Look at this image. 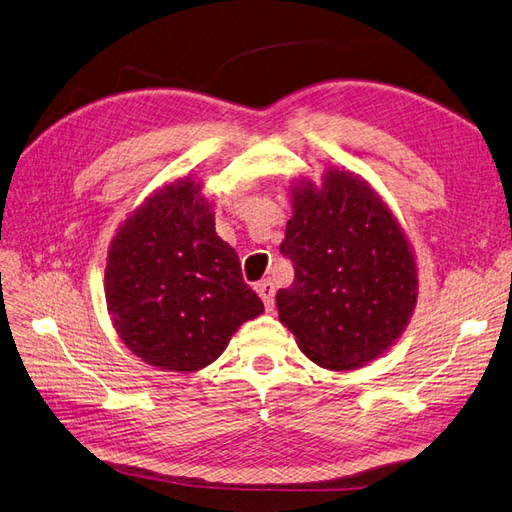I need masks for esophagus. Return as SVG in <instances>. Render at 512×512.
I'll return each instance as SVG.
<instances>
[{
    "label": "esophagus",
    "instance_id": "obj_1",
    "mask_svg": "<svg viewBox=\"0 0 512 512\" xmlns=\"http://www.w3.org/2000/svg\"><path fill=\"white\" fill-rule=\"evenodd\" d=\"M257 294L261 296V301H264L266 310L270 312L272 307H275V285H272L268 279L259 281V283H257Z\"/></svg>",
    "mask_w": 512,
    "mask_h": 512
}]
</instances>
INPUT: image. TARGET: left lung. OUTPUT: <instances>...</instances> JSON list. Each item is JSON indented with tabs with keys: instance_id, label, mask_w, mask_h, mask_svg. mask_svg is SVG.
<instances>
[{
	"instance_id": "1",
	"label": "left lung",
	"mask_w": 512,
	"mask_h": 512,
	"mask_svg": "<svg viewBox=\"0 0 512 512\" xmlns=\"http://www.w3.org/2000/svg\"><path fill=\"white\" fill-rule=\"evenodd\" d=\"M279 251L294 281L277 292L279 320L329 371L379 358L417 305V264L397 218L364 178L327 170L323 187H292Z\"/></svg>"
}]
</instances>
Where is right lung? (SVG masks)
Listing matches in <instances>:
<instances>
[{"instance_id": "right-lung-1", "label": "right lung", "mask_w": 512, "mask_h": 512, "mask_svg": "<svg viewBox=\"0 0 512 512\" xmlns=\"http://www.w3.org/2000/svg\"><path fill=\"white\" fill-rule=\"evenodd\" d=\"M104 292L126 347L165 371H200L237 327L264 312L192 178L161 187L122 224Z\"/></svg>"}]
</instances>
